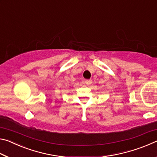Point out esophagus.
Listing matches in <instances>:
<instances>
[{
  "label": "esophagus",
  "mask_w": 157,
  "mask_h": 157,
  "mask_svg": "<svg viewBox=\"0 0 157 157\" xmlns=\"http://www.w3.org/2000/svg\"><path fill=\"white\" fill-rule=\"evenodd\" d=\"M91 83H92L91 79H86V80H85V84H86V85H88V86H89V85Z\"/></svg>",
  "instance_id": "34e87169"
}]
</instances>
